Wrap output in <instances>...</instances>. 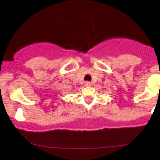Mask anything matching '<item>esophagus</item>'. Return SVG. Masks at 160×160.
Returning <instances> with one entry per match:
<instances>
[{
	"mask_svg": "<svg viewBox=\"0 0 160 160\" xmlns=\"http://www.w3.org/2000/svg\"><path fill=\"white\" fill-rule=\"evenodd\" d=\"M84 84H85V86H91V82H86L85 83H84Z\"/></svg>",
	"mask_w": 160,
	"mask_h": 160,
	"instance_id": "esophagus-1",
	"label": "esophagus"
}]
</instances>
